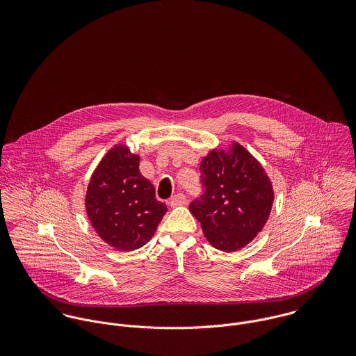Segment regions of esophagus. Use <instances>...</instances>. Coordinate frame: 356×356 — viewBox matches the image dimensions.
Returning a JSON list of instances; mask_svg holds the SVG:
<instances>
[{"label":"esophagus","mask_w":356,"mask_h":356,"mask_svg":"<svg viewBox=\"0 0 356 356\" xmlns=\"http://www.w3.org/2000/svg\"><path fill=\"white\" fill-rule=\"evenodd\" d=\"M185 203H186V197H185L182 193L175 195V196L170 200V205H171V207H179V205H184Z\"/></svg>","instance_id":"obj_1"}]
</instances>
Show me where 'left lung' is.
Here are the masks:
<instances>
[{
  "mask_svg": "<svg viewBox=\"0 0 356 356\" xmlns=\"http://www.w3.org/2000/svg\"><path fill=\"white\" fill-rule=\"evenodd\" d=\"M205 188L191 204L204 237L216 250L234 252L264 227L274 203V188L264 167L240 143L213 148L200 163Z\"/></svg>",
  "mask_w": 356,
  "mask_h": 356,
  "instance_id": "8db88e82",
  "label": "left lung"
}]
</instances>
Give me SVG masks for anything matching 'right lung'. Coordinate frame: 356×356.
I'll list each match as a JSON object with an SVG mask.
<instances>
[{
  "label": "right lung",
  "instance_id": "1",
  "mask_svg": "<svg viewBox=\"0 0 356 356\" xmlns=\"http://www.w3.org/2000/svg\"><path fill=\"white\" fill-rule=\"evenodd\" d=\"M88 218L105 244L116 251L144 247L167 212L149 179L140 172V156L115 144L93 171L85 196Z\"/></svg>",
  "mask_w": 356,
  "mask_h": 356
}]
</instances>
